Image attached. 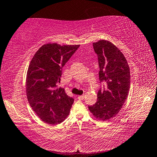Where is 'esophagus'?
Wrapping results in <instances>:
<instances>
[{
  "label": "esophagus",
  "mask_w": 157,
  "mask_h": 157,
  "mask_svg": "<svg viewBox=\"0 0 157 157\" xmlns=\"http://www.w3.org/2000/svg\"><path fill=\"white\" fill-rule=\"evenodd\" d=\"M84 98H85V95H82V96H79L78 97V98L79 100H83Z\"/></svg>",
  "instance_id": "obj_1"
}]
</instances>
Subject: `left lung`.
Wrapping results in <instances>:
<instances>
[{
	"mask_svg": "<svg viewBox=\"0 0 157 157\" xmlns=\"http://www.w3.org/2000/svg\"><path fill=\"white\" fill-rule=\"evenodd\" d=\"M99 66L100 87L95 105L88 106L95 117L109 120L120 111L128 98L131 85V73L127 60L115 45L101 40L93 44ZM104 83V84H102Z\"/></svg>",
	"mask_w": 157,
	"mask_h": 157,
	"instance_id": "1",
	"label": "left lung"
}]
</instances>
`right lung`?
<instances>
[{
  "label": "right lung",
  "instance_id": "obj_1",
  "mask_svg": "<svg viewBox=\"0 0 157 157\" xmlns=\"http://www.w3.org/2000/svg\"><path fill=\"white\" fill-rule=\"evenodd\" d=\"M80 45L47 44L33 56L26 75V96L42 121L58 124L67 117L74 98L58 88L62 68Z\"/></svg>",
  "mask_w": 157,
  "mask_h": 157
}]
</instances>
